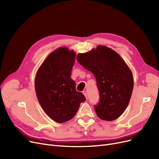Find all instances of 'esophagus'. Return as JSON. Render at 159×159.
Returning a JSON list of instances; mask_svg holds the SVG:
<instances>
[{
  "label": "esophagus",
  "mask_w": 159,
  "mask_h": 159,
  "mask_svg": "<svg viewBox=\"0 0 159 159\" xmlns=\"http://www.w3.org/2000/svg\"><path fill=\"white\" fill-rule=\"evenodd\" d=\"M83 94L85 95V97L86 98V99H88V96H87V92H86V91H82Z\"/></svg>",
  "instance_id": "1"
}]
</instances>
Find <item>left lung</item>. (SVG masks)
Listing matches in <instances>:
<instances>
[{
  "mask_svg": "<svg viewBox=\"0 0 159 159\" xmlns=\"http://www.w3.org/2000/svg\"><path fill=\"white\" fill-rule=\"evenodd\" d=\"M76 59L97 81L99 102L94 105L96 114L105 121L117 119L127 108L133 89V74L125 62L104 46L79 54Z\"/></svg>",
  "mask_w": 159,
  "mask_h": 159,
  "instance_id": "8db88e82",
  "label": "left lung"
}]
</instances>
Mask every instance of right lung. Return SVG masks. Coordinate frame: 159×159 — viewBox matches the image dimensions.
<instances>
[{
    "label": "right lung",
    "mask_w": 159,
    "mask_h": 159,
    "mask_svg": "<svg viewBox=\"0 0 159 159\" xmlns=\"http://www.w3.org/2000/svg\"><path fill=\"white\" fill-rule=\"evenodd\" d=\"M75 53L60 47L46 57L35 79L37 98L45 113L57 123L73 118L80 103L85 102L82 93L75 89L71 78Z\"/></svg>",
    "instance_id": "obj_1"
}]
</instances>
